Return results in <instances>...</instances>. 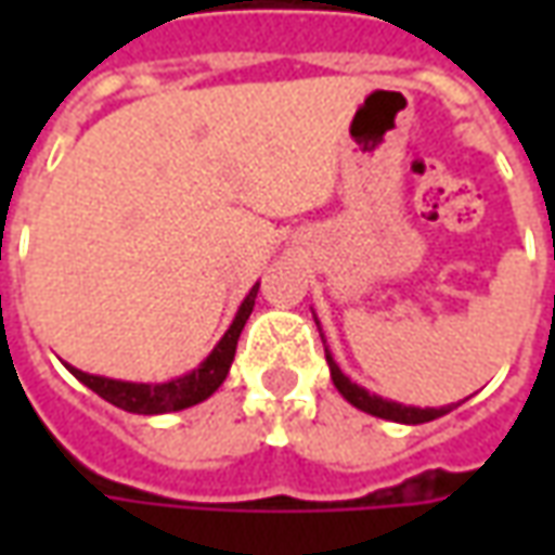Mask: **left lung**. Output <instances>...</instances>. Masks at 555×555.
<instances>
[{
    "mask_svg": "<svg viewBox=\"0 0 555 555\" xmlns=\"http://www.w3.org/2000/svg\"><path fill=\"white\" fill-rule=\"evenodd\" d=\"M321 330V324H318ZM324 338V336H321ZM326 353V365H330V377H333V384L341 392L345 401H350L353 408L362 410V413H372L377 418H389V422H401V425H422V422H434V418H440L449 413V408H408V404H398V401H389V398L372 396L369 389H362L360 384H353L348 374L338 369V362L333 360V353L324 345Z\"/></svg>",
    "mask_w": 555,
    "mask_h": 555,
    "instance_id": "obj_1",
    "label": "left lung"
}]
</instances>
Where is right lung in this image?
Segmentation results:
<instances>
[{
    "label": "right lung",
    "instance_id": "add662e5",
    "mask_svg": "<svg viewBox=\"0 0 555 555\" xmlns=\"http://www.w3.org/2000/svg\"><path fill=\"white\" fill-rule=\"evenodd\" d=\"M255 297H258V282L243 297L241 309H237L234 321L225 330V336L217 341V348L207 353L198 369L186 372L183 377H175V380H166V384H133V380H113V377H101V374L79 372L74 365H67V369L79 384L89 386L91 392H98L103 401H109V404L127 410V413H139V416H159V413H175V410L202 404L229 377L234 350H237V338H241L243 326L253 314Z\"/></svg>",
    "mask_w": 555,
    "mask_h": 555
}]
</instances>
